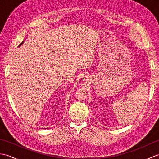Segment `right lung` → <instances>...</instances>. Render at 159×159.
<instances>
[{
    "label": "right lung",
    "instance_id": "obj_1",
    "mask_svg": "<svg viewBox=\"0 0 159 159\" xmlns=\"http://www.w3.org/2000/svg\"><path fill=\"white\" fill-rule=\"evenodd\" d=\"M24 43V41H23V42H22V43H20V45H19V46H21V45H22V43Z\"/></svg>",
    "mask_w": 159,
    "mask_h": 159
}]
</instances>
